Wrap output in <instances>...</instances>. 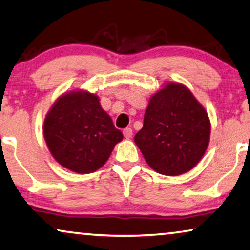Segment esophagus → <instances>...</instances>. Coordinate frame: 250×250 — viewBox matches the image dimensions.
Masks as SVG:
<instances>
[{"label":"esophagus","mask_w":250,"mask_h":250,"mask_svg":"<svg viewBox=\"0 0 250 250\" xmlns=\"http://www.w3.org/2000/svg\"><path fill=\"white\" fill-rule=\"evenodd\" d=\"M123 134H124V136L126 139H129V138H132V135H133V129L131 128V127H127V128H125L124 131H123Z\"/></svg>","instance_id":"esophagus-1"}]
</instances>
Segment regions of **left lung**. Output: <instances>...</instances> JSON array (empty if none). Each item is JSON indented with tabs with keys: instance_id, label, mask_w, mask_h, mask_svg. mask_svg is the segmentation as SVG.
I'll list each match as a JSON object with an SVG mask.
<instances>
[{
	"instance_id": "obj_1",
	"label": "left lung",
	"mask_w": 250,
	"mask_h": 250,
	"mask_svg": "<svg viewBox=\"0 0 250 250\" xmlns=\"http://www.w3.org/2000/svg\"><path fill=\"white\" fill-rule=\"evenodd\" d=\"M207 112L181 84L169 83L150 99L134 141L160 174L175 176L199 163L209 142Z\"/></svg>"
}]
</instances>
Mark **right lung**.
Here are the masks:
<instances>
[{
    "label": "right lung",
    "instance_id": "obj_1",
    "mask_svg": "<svg viewBox=\"0 0 250 250\" xmlns=\"http://www.w3.org/2000/svg\"><path fill=\"white\" fill-rule=\"evenodd\" d=\"M44 139L60 165L91 173L107 162L122 132L88 92H71L58 99L44 121Z\"/></svg>",
    "mask_w": 250,
    "mask_h": 250
}]
</instances>
